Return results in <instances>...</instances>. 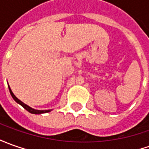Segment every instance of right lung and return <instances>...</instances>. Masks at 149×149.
<instances>
[{"mask_svg": "<svg viewBox=\"0 0 149 149\" xmlns=\"http://www.w3.org/2000/svg\"><path fill=\"white\" fill-rule=\"evenodd\" d=\"M9 89H10V94H11V96H12V97H13V99H14L17 103H18L19 104H21L22 106L26 110H27V111L29 112V113H34V114H40V113H49V112L51 111L50 109H49V110H36V109H32V108L29 107L28 105H26V104H24L23 102H22L21 100H18V98L14 96V93L12 92L11 89H10V86H9Z\"/></svg>", "mask_w": 149, "mask_h": 149, "instance_id": "right-lung-1", "label": "right lung"}]
</instances>
